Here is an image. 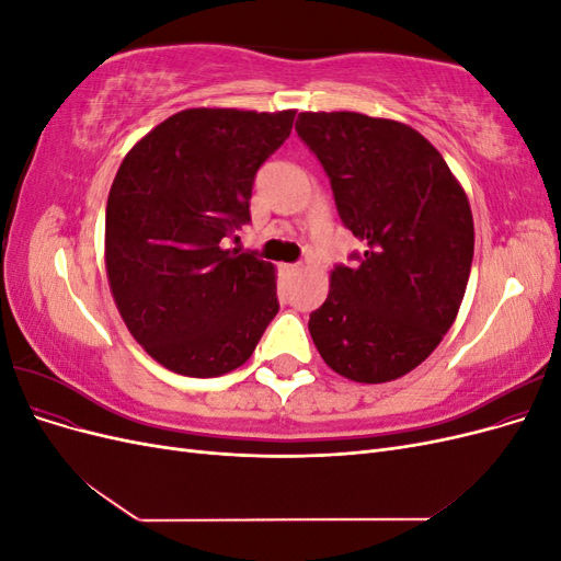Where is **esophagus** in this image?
Returning <instances> with one entry per match:
<instances>
[{
    "instance_id": "esophagus-1",
    "label": "esophagus",
    "mask_w": 561,
    "mask_h": 561,
    "mask_svg": "<svg viewBox=\"0 0 561 561\" xmlns=\"http://www.w3.org/2000/svg\"><path fill=\"white\" fill-rule=\"evenodd\" d=\"M283 268V274H287V276H295V274H299V264H283L280 266Z\"/></svg>"
}]
</instances>
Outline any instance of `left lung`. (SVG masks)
Instances as JSON below:
<instances>
[{
    "mask_svg": "<svg viewBox=\"0 0 561 561\" xmlns=\"http://www.w3.org/2000/svg\"><path fill=\"white\" fill-rule=\"evenodd\" d=\"M299 138L332 184L344 227L365 250L334 266L309 318L336 375L386 383L419 367L461 309L474 227L463 186L412 126L358 112H301Z\"/></svg>",
    "mask_w": 561,
    "mask_h": 561,
    "instance_id": "obj_1",
    "label": "left lung"
}]
</instances>
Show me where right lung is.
<instances>
[{
  "label": "right lung",
  "mask_w": 561,
  "mask_h": 561,
  "mask_svg": "<svg viewBox=\"0 0 561 561\" xmlns=\"http://www.w3.org/2000/svg\"><path fill=\"white\" fill-rule=\"evenodd\" d=\"M293 122L295 110H182L118 165L105 213L110 290L135 342L165 369L222 377L278 313L274 264L222 239L250 222L254 175Z\"/></svg>",
  "instance_id": "right-lung-1"
}]
</instances>
